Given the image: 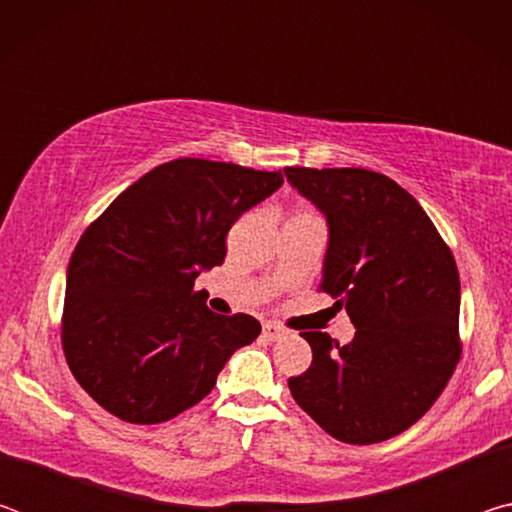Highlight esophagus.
Wrapping results in <instances>:
<instances>
[{
    "mask_svg": "<svg viewBox=\"0 0 512 512\" xmlns=\"http://www.w3.org/2000/svg\"><path fill=\"white\" fill-rule=\"evenodd\" d=\"M262 332H264L268 341H277V339H282V336H284V327L277 325V323H264Z\"/></svg>",
    "mask_w": 512,
    "mask_h": 512,
    "instance_id": "34e87169",
    "label": "esophagus"
}]
</instances>
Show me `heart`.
<instances>
[{
	"label": "heart",
	"mask_w": 512,
	"mask_h": 512,
	"mask_svg": "<svg viewBox=\"0 0 512 512\" xmlns=\"http://www.w3.org/2000/svg\"><path fill=\"white\" fill-rule=\"evenodd\" d=\"M309 214H314V212H309V210H302V212H298L296 216H309Z\"/></svg>",
	"instance_id": "heart-1"
}]
</instances>
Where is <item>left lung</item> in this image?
I'll return each mask as SVG.
<instances>
[{"label": "left lung", "mask_w": 512, "mask_h": 512, "mask_svg": "<svg viewBox=\"0 0 512 512\" xmlns=\"http://www.w3.org/2000/svg\"><path fill=\"white\" fill-rule=\"evenodd\" d=\"M284 173L327 216L318 291L336 298L357 327L350 345L300 332L314 359L289 379L291 395L341 443H381L431 409L461 359L454 255L420 203L384 173L357 167Z\"/></svg>", "instance_id": "8db88e82"}]
</instances>
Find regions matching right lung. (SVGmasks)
Here are the masks:
<instances>
[{"mask_svg":"<svg viewBox=\"0 0 512 512\" xmlns=\"http://www.w3.org/2000/svg\"><path fill=\"white\" fill-rule=\"evenodd\" d=\"M282 183V171L178 158L144 173L85 228L67 268L60 341L94 402L131 424L167 422L257 339L259 320L214 314L194 280L223 264L232 223Z\"/></svg>","mask_w":512,"mask_h":512,"instance_id":"right-lung-1","label":"right lung"}]
</instances>
